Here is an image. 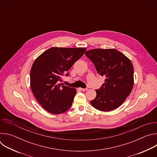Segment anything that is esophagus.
<instances>
[{
	"mask_svg": "<svg viewBox=\"0 0 157 157\" xmlns=\"http://www.w3.org/2000/svg\"><path fill=\"white\" fill-rule=\"evenodd\" d=\"M80 90L82 91H85L87 90V88H80Z\"/></svg>",
	"mask_w": 157,
	"mask_h": 157,
	"instance_id": "34e87169",
	"label": "esophagus"
}]
</instances>
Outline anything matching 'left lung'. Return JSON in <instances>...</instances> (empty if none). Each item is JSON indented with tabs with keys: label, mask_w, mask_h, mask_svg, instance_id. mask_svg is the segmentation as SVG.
<instances>
[{
	"label": "left lung",
	"mask_w": 157,
	"mask_h": 157,
	"mask_svg": "<svg viewBox=\"0 0 157 157\" xmlns=\"http://www.w3.org/2000/svg\"><path fill=\"white\" fill-rule=\"evenodd\" d=\"M85 55L94 63L97 72L105 78L104 83L96 90V97L91 104L104 112L118 108L133 88V68L130 60L114 48L93 49Z\"/></svg>",
	"instance_id": "obj_1"
}]
</instances>
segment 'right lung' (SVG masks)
<instances>
[{
  "instance_id": "1",
  "label": "right lung",
  "mask_w": 157,
  "mask_h": 157,
  "mask_svg": "<svg viewBox=\"0 0 157 157\" xmlns=\"http://www.w3.org/2000/svg\"><path fill=\"white\" fill-rule=\"evenodd\" d=\"M86 50V48L53 47L44 52L33 62L30 71V87L39 104L48 113L59 114L71 106L75 88L59 83ZM68 73L66 75L68 76Z\"/></svg>"
}]
</instances>
